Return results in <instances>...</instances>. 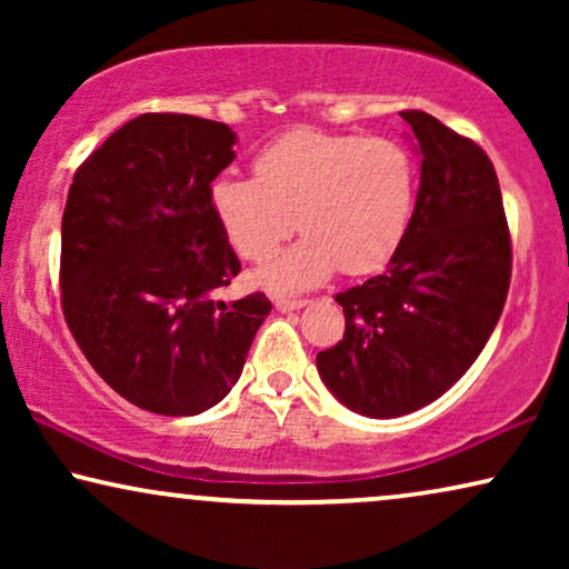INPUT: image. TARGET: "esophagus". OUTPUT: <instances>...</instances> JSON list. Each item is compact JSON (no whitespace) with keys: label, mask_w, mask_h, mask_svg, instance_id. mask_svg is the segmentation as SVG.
Listing matches in <instances>:
<instances>
[{"label":"esophagus","mask_w":569,"mask_h":569,"mask_svg":"<svg viewBox=\"0 0 569 569\" xmlns=\"http://www.w3.org/2000/svg\"><path fill=\"white\" fill-rule=\"evenodd\" d=\"M308 300H295V298H282V295H277L274 298V308L282 310V313H290V310H300L306 308Z\"/></svg>","instance_id":"1"}]
</instances>
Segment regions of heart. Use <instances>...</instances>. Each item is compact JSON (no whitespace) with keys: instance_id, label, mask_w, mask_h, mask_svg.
<instances>
[{"instance_id":"1","label":"heart","mask_w":569,"mask_h":569,"mask_svg":"<svg viewBox=\"0 0 569 569\" xmlns=\"http://www.w3.org/2000/svg\"><path fill=\"white\" fill-rule=\"evenodd\" d=\"M417 191L415 154L396 139L295 129L263 147L253 178H217L209 204L248 261L269 256L300 224L308 236L256 271L267 290L300 292L337 269L386 267L407 238Z\"/></svg>"}]
</instances>
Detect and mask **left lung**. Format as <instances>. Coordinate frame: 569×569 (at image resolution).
<instances>
[{"label": "left lung", "instance_id": "8db88e82", "mask_svg": "<svg viewBox=\"0 0 569 569\" xmlns=\"http://www.w3.org/2000/svg\"><path fill=\"white\" fill-rule=\"evenodd\" d=\"M417 139L415 217L383 274L339 292L345 339L318 376L362 417H403L440 399L492 337L512 248L492 160L425 111H401Z\"/></svg>", "mask_w": 569, "mask_h": 569}]
</instances>
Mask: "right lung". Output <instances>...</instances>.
<instances>
[{"label":"right lung","mask_w":569,"mask_h":569,"mask_svg":"<svg viewBox=\"0 0 569 569\" xmlns=\"http://www.w3.org/2000/svg\"><path fill=\"white\" fill-rule=\"evenodd\" d=\"M228 123L142 113L77 168L61 217V310L116 393L166 417L201 415L243 372L263 292L224 300L240 261L209 204L236 152Z\"/></svg>","instance_id":"add662e5"}]
</instances>
